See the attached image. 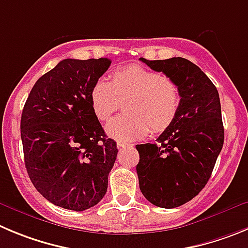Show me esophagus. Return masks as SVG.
Listing matches in <instances>:
<instances>
[{
  "mask_svg": "<svg viewBox=\"0 0 248 248\" xmlns=\"http://www.w3.org/2000/svg\"><path fill=\"white\" fill-rule=\"evenodd\" d=\"M117 148H119V149H121V148H124V147H127V145H128V143H126V142H120V140H117Z\"/></svg>",
  "mask_w": 248,
  "mask_h": 248,
  "instance_id": "esophagus-1",
  "label": "esophagus"
}]
</instances>
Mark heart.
Here are the masks:
<instances>
[{
  "label": "heart",
  "mask_w": 248,
  "mask_h": 248,
  "mask_svg": "<svg viewBox=\"0 0 248 248\" xmlns=\"http://www.w3.org/2000/svg\"><path fill=\"white\" fill-rule=\"evenodd\" d=\"M96 120L106 122L124 101L126 112L106 126V133L119 140L143 138L150 131L163 133L172 124L181 103L179 87L171 78L140 64L112 71L111 80L100 77L89 93Z\"/></svg>",
  "instance_id": "obj_1"
}]
</instances>
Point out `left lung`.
Listing matches in <instances>:
<instances>
[{
	"label": "left lung",
	"instance_id": "1",
	"mask_svg": "<svg viewBox=\"0 0 248 248\" xmlns=\"http://www.w3.org/2000/svg\"><path fill=\"white\" fill-rule=\"evenodd\" d=\"M140 61L176 83L179 112L158 143L137 144L140 188L152 204L176 208L204 188L224 144L219 93L204 72L182 57Z\"/></svg>",
	"mask_w": 248,
	"mask_h": 248
}]
</instances>
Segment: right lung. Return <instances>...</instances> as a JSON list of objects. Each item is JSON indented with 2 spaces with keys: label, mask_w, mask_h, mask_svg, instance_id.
<instances>
[{
  "label": "right lung",
  "mask_w": 248,
  "mask_h": 248,
  "mask_svg": "<svg viewBox=\"0 0 248 248\" xmlns=\"http://www.w3.org/2000/svg\"><path fill=\"white\" fill-rule=\"evenodd\" d=\"M110 64V59L62 60L36 80L23 108L28 175L43 197L64 209H89L108 189L119 150L94 116L89 93Z\"/></svg>",
  "instance_id": "right-lung-1"
}]
</instances>
